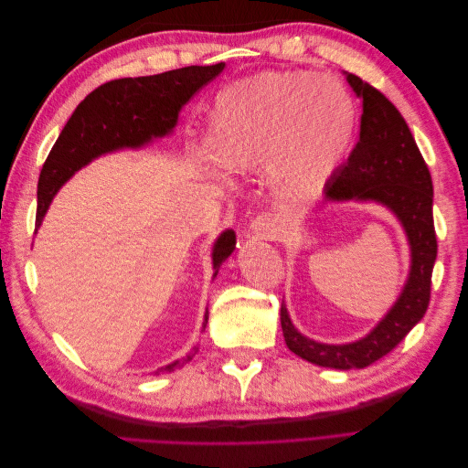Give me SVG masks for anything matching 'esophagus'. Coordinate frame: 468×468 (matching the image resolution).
<instances>
[{"mask_svg":"<svg viewBox=\"0 0 468 468\" xmlns=\"http://www.w3.org/2000/svg\"><path fill=\"white\" fill-rule=\"evenodd\" d=\"M250 232L261 239H277L282 234V220L275 215H261L251 222Z\"/></svg>","mask_w":468,"mask_h":468,"instance_id":"1","label":"esophagus"}]
</instances>
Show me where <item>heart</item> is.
<instances>
[{"mask_svg": "<svg viewBox=\"0 0 468 468\" xmlns=\"http://www.w3.org/2000/svg\"><path fill=\"white\" fill-rule=\"evenodd\" d=\"M356 133L357 107L342 81L310 72H263L217 93L207 148L232 174L267 165L281 199L299 205L328 186Z\"/></svg>", "mask_w": 468, "mask_h": 468, "instance_id": "b5f03b06", "label": "heart"}]
</instances>
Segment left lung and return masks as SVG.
Returning a JSON list of instances; mask_svg holds the SVG:
<instances>
[{"label": "left lung", "mask_w": 468, "mask_h": 468, "mask_svg": "<svg viewBox=\"0 0 468 468\" xmlns=\"http://www.w3.org/2000/svg\"><path fill=\"white\" fill-rule=\"evenodd\" d=\"M344 76L363 107L361 133L347 162L325 186L322 203L387 208L406 236L410 265L404 285L387 314L356 342L324 344L301 334L282 301L281 328L287 347L308 363L339 371L363 369L387 356L423 318L437 258L433 183L412 133L400 111L378 90L349 72Z\"/></svg>", "instance_id": "1"}]
</instances>
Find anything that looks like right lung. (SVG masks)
I'll return each instance as SVG.
<instances>
[{
	"label": "right lung",
	"mask_w": 468,
	"mask_h": 468,
	"mask_svg": "<svg viewBox=\"0 0 468 468\" xmlns=\"http://www.w3.org/2000/svg\"><path fill=\"white\" fill-rule=\"evenodd\" d=\"M224 62L215 66H187L172 72L122 78L109 81L91 91L76 107L62 129L38 177V207L37 229L42 226L50 203L68 179H72L81 167L107 154L122 150H144L155 140L172 136L179 121V111L203 86L217 78ZM236 250V232L222 230L212 242V281L218 275L220 265ZM208 322L205 310L203 330ZM195 351L186 357L160 367L155 373H172L189 363Z\"/></svg>",
	"instance_id": "obj_1"
}]
</instances>
